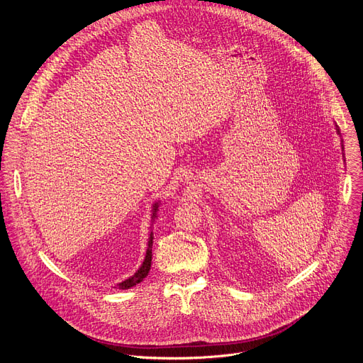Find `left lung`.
I'll return each instance as SVG.
<instances>
[{
	"label": "left lung",
	"mask_w": 363,
	"mask_h": 363,
	"mask_svg": "<svg viewBox=\"0 0 363 363\" xmlns=\"http://www.w3.org/2000/svg\"><path fill=\"white\" fill-rule=\"evenodd\" d=\"M335 126H336V132H337V135L340 136V130H339V128H337V125L335 123ZM342 150H343V140H342ZM343 158H345V153H343Z\"/></svg>",
	"instance_id": "obj_1"
}]
</instances>
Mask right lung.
Here are the masks:
<instances>
[{
	"label": "right lung",
	"mask_w": 363,
	"mask_h": 363,
	"mask_svg": "<svg viewBox=\"0 0 363 363\" xmlns=\"http://www.w3.org/2000/svg\"><path fill=\"white\" fill-rule=\"evenodd\" d=\"M160 205H161V201H155L153 205H152V214H150V233H149V237H147V244H146V254H145V258L143 262L140 264V267L135 272L133 276L128 277L126 280L118 283L115 286V289H119V290H126V289H130L133 286H136L138 283H140L149 273L150 270V264H152V244H153V233H152V225L155 223V220L158 218V211H160Z\"/></svg>",
	"instance_id": "right-lung-1"
}]
</instances>
